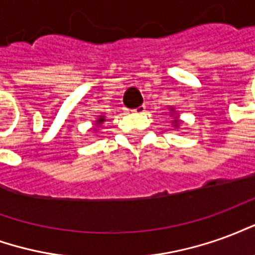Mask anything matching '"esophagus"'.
Wrapping results in <instances>:
<instances>
[{
    "label": "esophagus",
    "instance_id": "esophagus-1",
    "mask_svg": "<svg viewBox=\"0 0 255 255\" xmlns=\"http://www.w3.org/2000/svg\"><path fill=\"white\" fill-rule=\"evenodd\" d=\"M131 112H132L133 115H142V113H144V112H146V106L140 105V106H138L136 109H132Z\"/></svg>",
    "mask_w": 255,
    "mask_h": 255
}]
</instances>
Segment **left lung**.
<instances>
[{
  "label": "left lung",
  "instance_id": "obj_1",
  "mask_svg": "<svg viewBox=\"0 0 255 255\" xmlns=\"http://www.w3.org/2000/svg\"><path fill=\"white\" fill-rule=\"evenodd\" d=\"M172 112H173V109H172ZM172 115H173V113H172ZM173 123H175V127H177V124H179V120H177V117H175Z\"/></svg>",
  "mask_w": 255,
  "mask_h": 255
}]
</instances>
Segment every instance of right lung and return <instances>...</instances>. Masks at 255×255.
I'll return each instance as SVG.
<instances>
[{
  "label": "right lung",
  "mask_w": 255,
  "mask_h": 255,
  "mask_svg": "<svg viewBox=\"0 0 255 255\" xmlns=\"http://www.w3.org/2000/svg\"><path fill=\"white\" fill-rule=\"evenodd\" d=\"M104 122H105V116H100V119L97 120V124H102Z\"/></svg>",
  "instance_id": "right-lung-1"
}]
</instances>
